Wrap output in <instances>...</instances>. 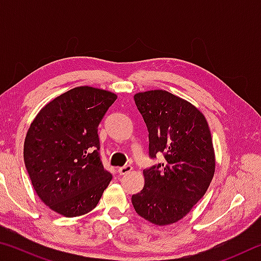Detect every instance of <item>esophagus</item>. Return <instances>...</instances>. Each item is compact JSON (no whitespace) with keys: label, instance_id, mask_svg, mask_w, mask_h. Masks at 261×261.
<instances>
[{"label":"esophagus","instance_id":"esophagus-1","mask_svg":"<svg viewBox=\"0 0 261 261\" xmlns=\"http://www.w3.org/2000/svg\"><path fill=\"white\" fill-rule=\"evenodd\" d=\"M131 170H132V167L130 165H125V166L118 168V174H120V175H125L127 173H130Z\"/></svg>","mask_w":261,"mask_h":261}]
</instances>
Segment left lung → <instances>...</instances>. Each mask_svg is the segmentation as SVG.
<instances>
[{
    "label": "left lung",
    "instance_id": "1",
    "mask_svg": "<svg viewBox=\"0 0 261 261\" xmlns=\"http://www.w3.org/2000/svg\"><path fill=\"white\" fill-rule=\"evenodd\" d=\"M148 130L149 158L165 161L144 170V189L131 198L141 218L158 226L184 218L208 189L215 156L204 115L188 101L167 91L135 95Z\"/></svg>",
    "mask_w": 261,
    "mask_h": 261
}]
</instances>
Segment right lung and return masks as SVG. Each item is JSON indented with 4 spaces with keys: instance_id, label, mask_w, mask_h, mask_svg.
<instances>
[{
    "instance_id": "1",
    "label": "right lung",
    "mask_w": 261,
    "mask_h": 261,
    "mask_svg": "<svg viewBox=\"0 0 261 261\" xmlns=\"http://www.w3.org/2000/svg\"><path fill=\"white\" fill-rule=\"evenodd\" d=\"M117 99L112 92L79 86L43 107L24 143V162L39 198L67 218L98 205L113 175L100 156L98 126Z\"/></svg>"
}]
</instances>
